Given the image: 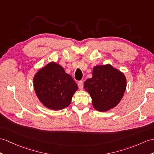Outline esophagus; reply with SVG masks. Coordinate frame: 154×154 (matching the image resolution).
I'll return each mask as SVG.
<instances>
[{
	"label": "esophagus",
	"mask_w": 154,
	"mask_h": 154,
	"mask_svg": "<svg viewBox=\"0 0 154 154\" xmlns=\"http://www.w3.org/2000/svg\"><path fill=\"white\" fill-rule=\"evenodd\" d=\"M78 85L80 89H82L84 88V82L82 80H80L78 82Z\"/></svg>",
	"instance_id": "34e87169"
}]
</instances>
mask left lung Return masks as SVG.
Listing matches in <instances>:
<instances>
[{
	"instance_id": "left-lung-1",
	"label": "left lung",
	"mask_w": 154,
	"mask_h": 154,
	"mask_svg": "<svg viewBox=\"0 0 154 154\" xmlns=\"http://www.w3.org/2000/svg\"><path fill=\"white\" fill-rule=\"evenodd\" d=\"M84 85L95 109L105 112L120 102L125 91L126 78L110 65L96 66L93 70V77L86 80Z\"/></svg>"
}]
</instances>
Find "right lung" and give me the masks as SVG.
Returning a JSON list of instances; mask_svg holds the SVG:
<instances>
[{
  "instance_id": "right-lung-1",
  "label": "right lung",
  "mask_w": 154,
  "mask_h": 154,
  "mask_svg": "<svg viewBox=\"0 0 154 154\" xmlns=\"http://www.w3.org/2000/svg\"><path fill=\"white\" fill-rule=\"evenodd\" d=\"M36 94L44 106L54 110L68 106L78 89L73 78L57 63L51 62L34 77Z\"/></svg>"
}]
</instances>
